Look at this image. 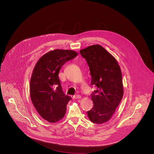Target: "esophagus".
I'll return each instance as SVG.
<instances>
[{
	"instance_id": "esophagus-1",
	"label": "esophagus",
	"mask_w": 154,
	"mask_h": 154,
	"mask_svg": "<svg viewBox=\"0 0 154 154\" xmlns=\"http://www.w3.org/2000/svg\"><path fill=\"white\" fill-rule=\"evenodd\" d=\"M74 98L75 99H81V96L80 95H75V96H74Z\"/></svg>"
}]
</instances>
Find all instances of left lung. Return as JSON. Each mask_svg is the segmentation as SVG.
I'll return each mask as SVG.
<instances>
[{"instance_id":"8db88e82","label":"left lung","mask_w":154,"mask_h":154,"mask_svg":"<svg viewBox=\"0 0 154 154\" xmlns=\"http://www.w3.org/2000/svg\"><path fill=\"white\" fill-rule=\"evenodd\" d=\"M89 66L91 84L97 88L91 94L94 106L87 112L90 120L103 124L110 119L121 102L124 89L122 73L116 58L99 45L80 51Z\"/></svg>"}]
</instances>
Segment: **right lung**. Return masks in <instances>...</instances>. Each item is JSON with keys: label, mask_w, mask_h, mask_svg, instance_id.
I'll use <instances>...</instances> for the list:
<instances>
[{"label": "right lung", "mask_w": 154, "mask_h": 154, "mask_svg": "<svg viewBox=\"0 0 154 154\" xmlns=\"http://www.w3.org/2000/svg\"><path fill=\"white\" fill-rule=\"evenodd\" d=\"M77 55L71 50L55 49L43 55L35 64L30 79V97L41 117L49 122H58L66 113L71 97L63 93L58 73L66 62Z\"/></svg>", "instance_id": "obj_1"}]
</instances>
